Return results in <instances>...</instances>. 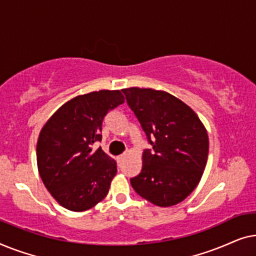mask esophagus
<instances>
[{
  "label": "esophagus",
  "instance_id": "esophagus-1",
  "mask_svg": "<svg viewBox=\"0 0 256 256\" xmlns=\"http://www.w3.org/2000/svg\"><path fill=\"white\" fill-rule=\"evenodd\" d=\"M124 157H126V154H122V155L118 156V162H122V160H124Z\"/></svg>",
  "mask_w": 256,
  "mask_h": 256
}]
</instances>
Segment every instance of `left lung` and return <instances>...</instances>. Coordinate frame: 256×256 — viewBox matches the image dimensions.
<instances>
[{
	"label": "left lung",
	"instance_id": "left-lung-1",
	"mask_svg": "<svg viewBox=\"0 0 256 256\" xmlns=\"http://www.w3.org/2000/svg\"><path fill=\"white\" fill-rule=\"evenodd\" d=\"M152 149L132 178L136 194L160 208L183 202L197 186L208 156V132L198 115L178 98L152 88L122 90Z\"/></svg>",
	"mask_w": 256,
	"mask_h": 256
}]
</instances>
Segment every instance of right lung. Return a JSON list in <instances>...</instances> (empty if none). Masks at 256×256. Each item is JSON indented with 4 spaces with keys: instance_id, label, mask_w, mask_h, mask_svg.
I'll list each match as a JSON object with an SVG mask.
<instances>
[{
    "instance_id": "obj_1",
    "label": "right lung",
    "mask_w": 256,
    "mask_h": 256,
    "mask_svg": "<svg viewBox=\"0 0 256 256\" xmlns=\"http://www.w3.org/2000/svg\"><path fill=\"white\" fill-rule=\"evenodd\" d=\"M124 102L121 90H101L73 98L57 110L40 132L38 172L45 188L62 208H92L106 197L118 172L116 162L101 148L106 114Z\"/></svg>"
}]
</instances>
